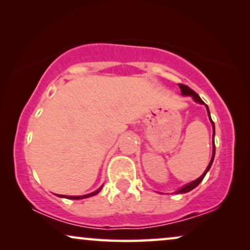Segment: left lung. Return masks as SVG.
<instances>
[{"label": "left lung", "mask_w": 250, "mask_h": 250, "mask_svg": "<svg viewBox=\"0 0 250 250\" xmlns=\"http://www.w3.org/2000/svg\"><path fill=\"white\" fill-rule=\"evenodd\" d=\"M179 87H180L181 94H182V95H186V96H192V98H194V100H195L196 102H198V103H200V104H204V102L202 101V98H200V97L198 96V94L195 93V91L192 90L191 88H189L188 86L182 85V83H179ZM206 108H207V113H208V117H209V119H210L209 111H208V107H207V105H206ZM210 122H212L213 130H214V122L212 121V119H210ZM213 142H214V135H213ZM214 156H215V145H213V156H212V160H210L208 167H206L205 172H204V173H203L202 175H200V177H199L198 179H197V180L192 181V182H190V184H188V185H186L185 187H182V188L180 189V190L177 191V194H185V192L190 191V190H192V189H194V188H196L197 186H198V185L200 184V182H202L204 177H205L206 173H207V171H208L209 168H210V167H212V163H213V161H214Z\"/></svg>", "instance_id": "left-lung-1"}]
</instances>
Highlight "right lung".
<instances>
[{"mask_svg": "<svg viewBox=\"0 0 250 250\" xmlns=\"http://www.w3.org/2000/svg\"><path fill=\"white\" fill-rule=\"evenodd\" d=\"M101 189H102V188H100V189H98V190H96V191L91 192V194L83 195V196H63V195H60V197H64V198H69V199H83V198H87V197H90V196L96 195L97 192L101 191Z\"/></svg>", "mask_w": 250, "mask_h": 250, "instance_id": "obj_1", "label": "right lung"}]
</instances>
